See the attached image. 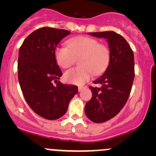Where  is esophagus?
<instances>
[{
	"mask_svg": "<svg viewBox=\"0 0 156 156\" xmlns=\"http://www.w3.org/2000/svg\"><path fill=\"white\" fill-rule=\"evenodd\" d=\"M83 89H84L83 87H78V91H79V92H80V91L83 90Z\"/></svg>",
	"mask_w": 156,
	"mask_h": 156,
	"instance_id": "obj_1",
	"label": "esophagus"
}]
</instances>
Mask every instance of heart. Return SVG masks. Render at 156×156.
<instances>
[{
    "mask_svg": "<svg viewBox=\"0 0 156 156\" xmlns=\"http://www.w3.org/2000/svg\"><path fill=\"white\" fill-rule=\"evenodd\" d=\"M55 55L57 63L62 68L71 67L76 62V58H80L79 65L82 67L73 68L64 74L65 81L77 85H82L87 81L92 72L94 75L103 72L110 59L108 46L88 37L69 39L67 47H58Z\"/></svg>",
    "mask_w": 156,
    "mask_h": 156,
    "instance_id": "heart-1",
    "label": "heart"
}]
</instances>
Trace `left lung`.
Wrapping results in <instances>:
<instances>
[{"label": "left lung", "mask_w": 156, "mask_h": 156, "mask_svg": "<svg viewBox=\"0 0 156 156\" xmlns=\"http://www.w3.org/2000/svg\"><path fill=\"white\" fill-rule=\"evenodd\" d=\"M107 39L110 61L106 70L94 83L101 88L89 87L92 97L85 105L87 117L94 122H104L114 117L129 98L134 79V55L124 37L114 31L88 33Z\"/></svg>", "instance_id": "8db88e82"}]
</instances>
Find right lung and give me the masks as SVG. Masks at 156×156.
<instances>
[{
    "label": "right lung",
    "instance_id": "1",
    "mask_svg": "<svg viewBox=\"0 0 156 156\" xmlns=\"http://www.w3.org/2000/svg\"><path fill=\"white\" fill-rule=\"evenodd\" d=\"M69 34L67 30L41 28L27 37L19 51L18 80L23 96L36 114L49 120L58 119L67 112L69 102L78 91L76 86L58 80L62 73L55 51Z\"/></svg>",
    "mask_w": 156,
    "mask_h": 156
}]
</instances>
